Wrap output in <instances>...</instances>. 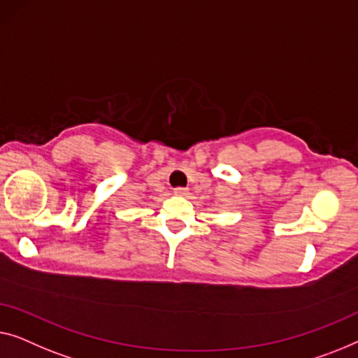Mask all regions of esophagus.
Masks as SVG:
<instances>
[{"label":"esophagus","instance_id":"34e87169","mask_svg":"<svg viewBox=\"0 0 358 358\" xmlns=\"http://www.w3.org/2000/svg\"><path fill=\"white\" fill-rule=\"evenodd\" d=\"M173 193L177 196H186V194H188V189H186V188H175Z\"/></svg>","mask_w":358,"mask_h":358}]
</instances>
